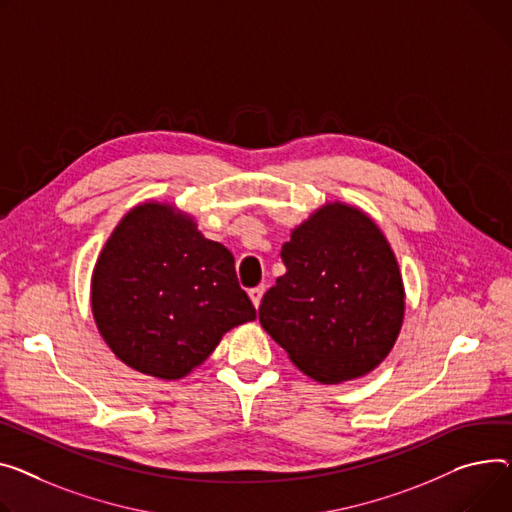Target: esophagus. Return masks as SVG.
I'll return each mask as SVG.
<instances>
[{"label":"esophagus","mask_w":512,"mask_h":512,"mask_svg":"<svg viewBox=\"0 0 512 512\" xmlns=\"http://www.w3.org/2000/svg\"><path fill=\"white\" fill-rule=\"evenodd\" d=\"M263 292H265V286H257V288H251L249 290V296H251V302L255 304V306H259L261 304V298H263Z\"/></svg>","instance_id":"34e87169"}]
</instances>
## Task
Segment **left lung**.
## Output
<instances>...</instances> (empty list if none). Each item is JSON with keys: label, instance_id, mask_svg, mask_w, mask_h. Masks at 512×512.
Instances as JSON below:
<instances>
[{"label": "left lung", "instance_id": "1", "mask_svg": "<svg viewBox=\"0 0 512 512\" xmlns=\"http://www.w3.org/2000/svg\"><path fill=\"white\" fill-rule=\"evenodd\" d=\"M286 274L259 306L263 329L311 379H358L391 352L403 282L387 238L364 212L327 203L282 247Z\"/></svg>", "mask_w": 512, "mask_h": 512}]
</instances>
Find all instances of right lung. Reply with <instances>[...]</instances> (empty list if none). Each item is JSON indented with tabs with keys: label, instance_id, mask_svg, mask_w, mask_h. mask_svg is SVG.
<instances>
[{
	"label": "right lung",
	"instance_id": "1",
	"mask_svg": "<svg viewBox=\"0 0 512 512\" xmlns=\"http://www.w3.org/2000/svg\"><path fill=\"white\" fill-rule=\"evenodd\" d=\"M92 313L121 362L166 381L185 377L226 331L257 317L232 253L154 201L127 212L102 249Z\"/></svg>",
	"mask_w": 512,
	"mask_h": 512
}]
</instances>
